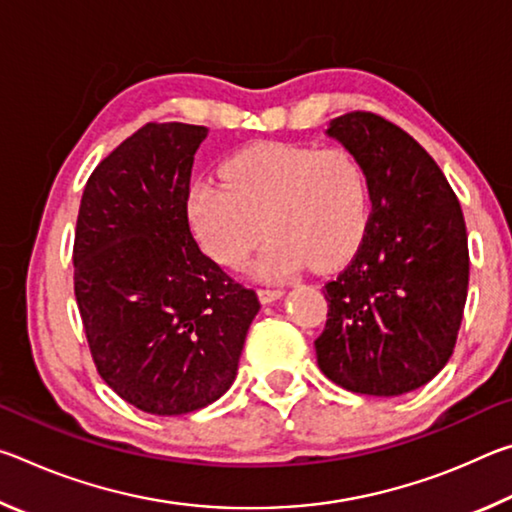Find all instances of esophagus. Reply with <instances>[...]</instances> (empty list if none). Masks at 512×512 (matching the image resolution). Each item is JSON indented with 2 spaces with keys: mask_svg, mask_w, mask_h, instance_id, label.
I'll return each mask as SVG.
<instances>
[{
  "mask_svg": "<svg viewBox=\"0 0 512 512\" xmlns=\"http://www.w3.org/2000/svg\"><path fill=\"white\" fill-rule=\"evenodd\" d=\"M284 296L282 289H259V300L264 302V305H271V302L280 300Z\"/></svg>",
  "mask_w": 512,
  "mask_h": 512,
  "instance_id": "1",
  "label": "esophagus"
}]
</instances>
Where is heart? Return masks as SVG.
<instances>
[{
  "instance_id": "heart-1",
  "label": "heart",
  "mask_w": 512,
  "mask_h": 512,
  "mask_svg": "<svg viewBox=\"0 0 512 512\" xmlns=\"http://www.w3.org/2000/svg\"><path fill=\"white\" fill-rule=\"evenodd\" d=\"M221 173L223 183L201 180L189 189L187 219L223 266H244L268 232L255 273L280 282L309 264L332 271L366 239L370 185L348 151L259 144L232 155Z\"/></svg>"
}]
</instances>
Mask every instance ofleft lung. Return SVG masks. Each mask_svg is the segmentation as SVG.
Here are the masks:
<instances>
[{"label":"left lung","mask_w":512,"mask_h":512,"mask_svg":"<svg viewBox=\"0 0 512 512\" xmlns=\"http://www.w3.org/2000/svg\"><path fill=\"white\" fill-rule=\"evenodd\" d=\"M327 137L368 176L372 214L350 266L325 284L318 366L352 393H411L445 368L470 282L465 219L431 155L384 117L350 112Z\"/></svg>","instance_id":"left-lung-1"}]
</instances>
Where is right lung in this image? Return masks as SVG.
Returning a JSON list of instances; mask_svg holds the SVG:
<instances>
[{"instance_id": "1", "label": "right lung", "mask_w": 512, "mask_h": 512, "mask_svg": "<svg viewBox=\"0 0 512 512\" xmlns=\"http://www.w3.org/2000/svg\"><path fill=\"white\" fill-rule=\"evenodd\" d=\"M205 126L146 124L83 189L74 293L101 379L153 415L203 409L237 377L259 311L201 253L187 219L194 153Z\"/></svg>"}]
</instances>
